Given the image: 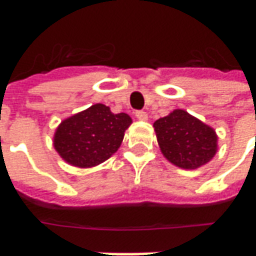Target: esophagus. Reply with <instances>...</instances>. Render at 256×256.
Here are the masks:
<instances>
[{
  "label": "esophagus",
  "mask_w": 256,
  "mask_h": 256,
  "mask_svg": "<svg viewBox=\"0 0 256 256\" xmlns=\"http://www.w3.org/2000/svg\"><path fill=\"white\" fill-rule=\"evenodd\" d=\"M136 116L138 120H146L148 119V114L145 111H136Z\"/></svg>",
  "instance_id": "34e87169"
}]
</instances>
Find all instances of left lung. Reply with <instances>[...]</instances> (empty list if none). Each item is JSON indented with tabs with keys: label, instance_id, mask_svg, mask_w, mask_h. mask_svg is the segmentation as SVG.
<instances>
[{
	"label": "left lung",
	"instance_id": "left-lung-1",
	"mask_svg": "<svg viewBox=\"0 0 256 256\" xmlns=\"http://www.w3.org/2000/svg\"><path fill=\"white\" fill-rule=\"evenodd\" d=\"M163 155L181 168H198L208 163L216 152V134L184 110L154 123Z\"/></svg>",
	"mask_w": 256,
	"mask_h": 256
}]
</instances>
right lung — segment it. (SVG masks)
Here are the masks:
<instances>
[{
  "label": "right lung",
  "instance_id": "right-lung-1",
  "mask_svg": "<svg viewBox=\"0 0 256 256\" xmlns=\"http://www.w3.org/2000/svg\"><path fill=\"white\" fill-rule=\"evenodd\" d=\"M130 123L128 114H112L110 106L94 104L62 122L54 148L72 166H97L116 152Z\"/></svg>",
  "mask_w": 256,
  "mask_h": 256
}]
</instances>
